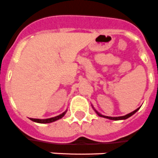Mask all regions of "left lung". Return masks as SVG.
Here are the masks:
<instances>
[{"instance_id": "left-lung-1", "label": "left lung", "mask_w": 158, "mask_h": 158, "mask_svg": "<svg viewBox=\"0 0 158 158\" xmlns=\"http://www.w3.org/2000/svg\"><path fill=\"white\" fill-rule=\"evenodd\" d=\"M139 110V108H137V109H136L135 111H133V112H132L131 113L129 114H127V115H125V116H118V117H111V116H102V115H100V114L98 113V115H99V116H103V117H105V118H108V119H110V120H125V119H127V118L130 117L131 116H132L133 114L136 113L137 111Z\"/></svg>"}]
</instances>
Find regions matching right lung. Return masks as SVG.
I'll return each mask as SVG.
<instances>
[{"label": "right lung", "instance_id": "right-lung-1", "mask_svg": "<svg viewBox=\"0 0 158 158\" xmlns=\"http://www.w3.org/2000/svg\"><path fill=\"white\" fill-rule=\"evenodd\" d=\"M65 115V112L62 113L59 116H57L55 117L50 118V119H45V120H41V119H34V118H30V120L32 121L37 122V123H41V124H47V123H51V122H54L55 120H59V119H61L62 117H63V116Z\"/></svg>", "mask_w": 158, "mask_h": 158}]
</instances>
